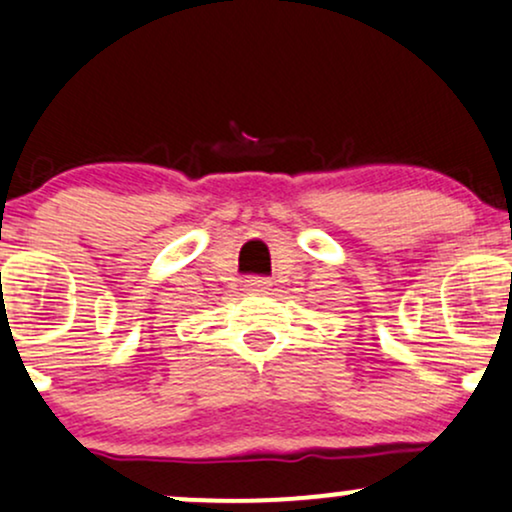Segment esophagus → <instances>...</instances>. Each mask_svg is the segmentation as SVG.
I'll return each mask as SVG.
<instances>
[{"instance_id":"esophagus-1","label":"esophagus","mask_w":512,"mask_h":512,"mask_svg":"<svg viewBox=\"0 0 512 512\" xmlns=\"http://www.w3.org/2000/svg\"><path fill=\"white\" fill-rule=\"evenodd\" d=\"M245 286H248V291L252 293H264L269 289V279H264V276H250Z\"/></svg>"}]
</instances>
